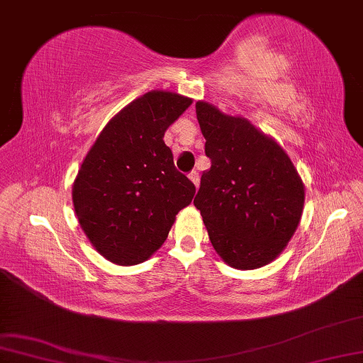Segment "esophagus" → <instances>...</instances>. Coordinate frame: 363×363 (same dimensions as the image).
I'll list each match as a JSON object with an SVG mask.
<instances>
[{
	"label": "esophagus",
	"mask_w": 363,
	"mask_h": 363,
	"mask_svg": "<svg viewBox=\"0 0 363 363\" xmlns=\"http://www.w3.org/2000/svg\"><path fill=\"white\" fill-rule=\"evenodd\" d=\"M188 178L193 182L194 186H196V188L199 186V174H198V172H191V174L188 175Z\"/></svg>",
	"instance_id": "esophagus-1"
}]
</instances>
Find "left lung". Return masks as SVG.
Segmentation results:
<instances>
[{
	"label": "left lung",
	"mask_w": 363,
	"mask_h": 363,
	"mask_svg": "<svg viewBox=\"0 0 363 363\" xmlns=\"http://www.w3.org/2000/svg\"><path fill=\"white\" fill-rule=\"evenodd\" d=\"M196 116L211 169L201 177L194 206L216 253L235 269L274 261L300 224L305 185L274 138L243 116L198 100Z\"/></svg>",
	"instance_id": "obj_1"
}]
</instances>
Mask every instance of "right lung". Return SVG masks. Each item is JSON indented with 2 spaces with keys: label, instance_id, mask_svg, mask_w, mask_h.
Segmentation results:
<instances>
[{
  "label": "right lung",
  "instance_id": "1",
  "mask_svg": "<svg viewBox=\"0 0 363 363\" xmlns=\"http://www.w3.org/2000/svg\"><path fill=\"white\" fill-rule=\"evenodd\" d=\"M193 100L150 91L111 118L72 183L79 225L105 259L144 263L162 247L196 188L174 165L164 135Z\"/></svg>",
  "mask_w": 363,
  "mask_h": 363
}]
</instances>
